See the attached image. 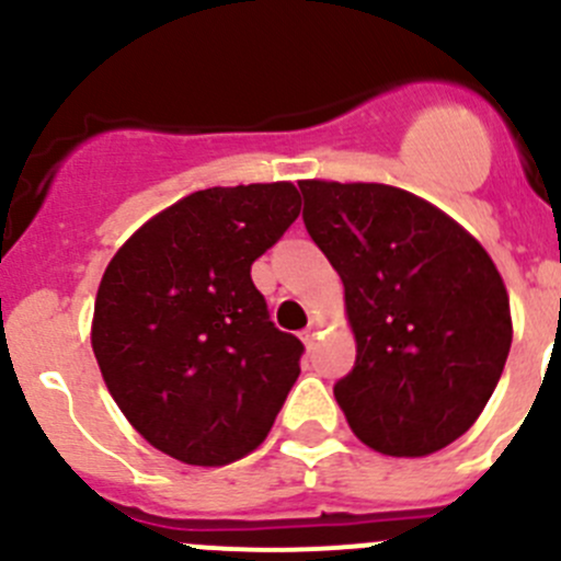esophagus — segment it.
<instances>
[{"instance_id":"34e87169","label":"esophagus","mask_w":561,"mask_h":561,"mask_svg":"<svg viewBox=\"0 0 561 561\" xmlns=\"http://www.w3.org/2000/svg\"><path fill=\"white\" fill-rule=\"evenodd\" d=\"M317 333H320V320H314V317H312V320H309V325L301 331L304 344H312L317 339Z\"/></svg>"}]
</instances>
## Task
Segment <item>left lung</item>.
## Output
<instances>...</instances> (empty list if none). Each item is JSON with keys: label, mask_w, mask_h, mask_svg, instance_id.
Here are the masks:
<instances>
[{"label": "left lung", "mask_w": 561, "mask_h": 561, "mask_svg": "<svg viewBox=\"0 0 561 561\" xmlns=\"http://www.w3.org/2000/svg\"><path fill=\"white\" fill-rule=\"evenodd\" d=\"M304 225L344 282L355 366L333 386L350 428L386 456L461 437L513 342L489 252L448 214L388 184L301 181Z\"/></svg>", "instance_id": "8db88e82"}]
</instances>
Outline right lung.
Listing matches in <instances>:
<instances>
[{"label": "right lung", "instance_id": "right-lung-1", "mask_svg": "<svg viewBox=\"0 0 561 561\" xmlns=\"http://www.w3.org/2000/svg\"><path fill=\"white\" fill-rule=\"evenodd\" d=\"M301 214L290 181L211 186L157 214L107 263L92 347L107 390L157 450L195 467L252 454L301 375L252 263Z\"/></svg>", "mask_w": 561, "mask_h": 561}]
</instances>
